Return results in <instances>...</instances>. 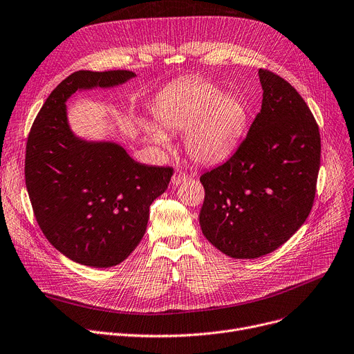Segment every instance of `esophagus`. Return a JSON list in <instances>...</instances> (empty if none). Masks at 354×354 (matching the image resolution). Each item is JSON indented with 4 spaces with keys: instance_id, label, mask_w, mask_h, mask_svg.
<instances>
[{
    "instance_id": "obj_1",
    "label": "esophagus",
    "mask_w": 354,
    "mask_h": 354,
    "mask_svg": "<svg viewBox=\"0 0 354 354\" xmlns=\"http://www.w3.org/2000/svg\"><path fill=\"white\" fill-rule=\"evenodd\" d=\"M186 179H187V175H186L185 172L176 171V172L174 174V176H172V183H174V185H180V183L185 182Z\"/></svg>"
}]
</instances>
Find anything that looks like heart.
I'll list each match as a JSON object with an SVG mask.
<instances>
[{
  "instance_id": "obj_1",
  "label": "heart",
  "mask_w": 354,
  "mask_h": 354,
  "mask_svg": "<svg viewBox=\"0 0 354 354\" xmlns=\"http://www.w3.org/2000/svg\"><path fill=\"white\" fill-rule=\"evenodd\" d=\"M163 129L182 132L185 149L201 165H215L238 148L248 127V109L243 101L222 93L210 84L191 82L172 92L156 108ZM153 142L167 145L168 138L156 125H145Z\"/></svg>"
}]
</instances>
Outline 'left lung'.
Instances as JSON below:
<instances>
[{
  "instance_id": "8db88e82",
  "label": "left lung",
  "mask_w": 354,
  "mask_h": 354,
  "mask_svg": "<svg viewBox=\"0 0 354 354\" xmlns=\"http://www.w3.org/2000/svg\"><path fill=\"white\" fill-rule=\"evenodd\" d=\"M262 109L238 151L201 176L205 238L234 259H256L288 242L309 216L320 168V133L299 92L259 69Z\"/></svg>"
}]
</instances>
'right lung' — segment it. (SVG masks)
Instances as JSON below:
<instances>
[{
  "instance_id": "add662e5",
  "label": "right lung",
  "mask_w": 354,
  "mask_h": 354,
  "mask_svg": "<svg viewBox=\"0 0 354 354\" xmlns=\"http://www.w3.org/2000/svg\"><path fill=\"white\" fill-rule=\"evenodd\" d=\"M132 71H77L46 98L27 140L26 185L48 242L84 266L120 265L144 238L149 206L167 191L174 169L133 160L111 140H86L68 122L77 91L112 88Z\"/></svg>"
}]
</instances>
